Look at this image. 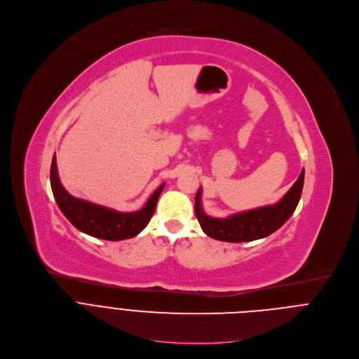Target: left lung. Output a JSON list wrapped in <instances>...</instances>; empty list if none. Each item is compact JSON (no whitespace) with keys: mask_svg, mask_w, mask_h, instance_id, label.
<instances>
[{"mask_svg":"<svg viewBox=\"0 0 359 359\" xmlns=\"http://www.w3.org/2000/svg\"><path fill=\"white\" fill-rule=\"evenodd\" d=\"M304 179L305 170L277 204L238 212L228 218H212L204 212L200 189L196 194L194 212L204 233L212 239L231 243L262 239L280 229L294 214L302 194Z\"/></svg>","mask_w":359,"mask_h":359,"instance_id":"left-lung-1","label":"left lung"}]
</instances>
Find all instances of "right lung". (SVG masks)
Wrapping results in <instances>:
<instances>
[{"label": "right lung", "instance_id": "1", "mask_svg": "<svg viewBox=\"0 0 359 359\" xmlns=\"http://www.w3.org/2000/svg\"><path fill=\"white\" fill-rule=\"evenodd\" d=\"M50 183L53 196L65 218L81 232L104 241H123L138 235L151 221L158 198L163 190L161 184L145 205L134 212H120L86 200L72 197L61 184L57 172L55 155L51 161Z\"/></svg>", "mask_w": 359, "mask_h": 359}]
</instances>
